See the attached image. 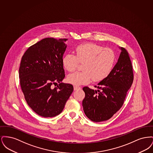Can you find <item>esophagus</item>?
I'll use <instances>...</instances> for the list:
<instances>
[{
  "mask_svg": "<svg viewBox=\"0 0 153 153\" xmlns=\"http://www.w3.org/2000/svg\"><path fill=\"white\" fill-rule=\"evenodd\" d=\"M79 89H81V88L79 87H76V86L74 87V91H77V90H79Z\"/></svg>",
  "mask_w": 153,
  "mask_h": 153,
  "instance_id": "obj_1",
  "label": "esophagus"
}]
</instances>
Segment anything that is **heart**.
<instances>
[{
	"label": "heart",
	"mask_w": 153,
	"mask_h": 153,
	"mask_svg": "<svg viewBox=\"0 0 153 153\" xmlns=\"http://www.w3.org/2000/svg\"><path fill=\"white\" fill-rule=\"evenodd\" d=\"M76 51V56L68 53L62 59L63 65L69 72L75 71L79 62L83 64L82 72L71 73L67 77V81L74 85L87 84L92 79L95 82L104 80L111 73L115 63L114 51L97 44L81 45Z\"/></svg>",
	"instance_id": "b5f03b06"
}]
</instances>
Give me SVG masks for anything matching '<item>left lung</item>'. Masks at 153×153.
Masks as SVG:
<instances>
[{
    "label": "left lung",
    "mask_w": 153,
    "mask_h": 153,
    "mask_svg": "<svg viewBox=\"0 0 153 153\" xmlns=\"http://www.w3.org/2000/svg\"><path fill=\"white\" fill-rule=\"evenodd\" d=\"M109 75L98 83L97 90L88 87L82 89L85 96L83 110L88 119L95 122L107 120L122 107L134 80L129 54L123 48Z\"/></svg>",
    "instance_id": "obj_1"
}]
</instances>
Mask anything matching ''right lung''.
<instances>
[{
  "mask_svg": "<svg viewBox=\"0 0 153 153\" xmlns=\"http://www.w3.org/2000/svg\"><path fill=\"white\" fill-rule=\"evenodd\" d=\"M67 40L44 38L22 56L19 69L21 89L27 104L39 116L59 115L73 92L72 85L61 82L65 76L62 57ZM58 83L57 88H52Z\"/></svg>",
  "mask_w": 153,
  "mask_h": 153,
  "instance_id": "obj_1",
  "label": "right lung"
}]
</instances>
